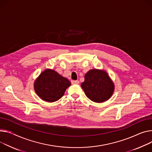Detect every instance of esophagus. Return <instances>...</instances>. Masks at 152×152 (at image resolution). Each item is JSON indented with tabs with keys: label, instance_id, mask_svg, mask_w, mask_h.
<instances>
[{
	"label": "esophagus",
	"instance_id": "1",
	"mask_svg": "<svg viewBox=\"0 0 152 152\" xmlns=\"http://www.w3.org/2000/svg\"><path fill=\"white\" fill-rule=\"evenodd\" d=\"M72 83L73 84H79V81H78V80H72Z\"/></svg>",
	"mask_w": 152,
	"mask_h": 152
}]
</instances>
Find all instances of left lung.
Returning a JSON list of instances; mask_svg holds the SVG:
<instances>
[{"label": "left lung", "mask_w": 152, "mask_h": 152, "mask_svg": "<svg viewBox=\"0 0 152 152\" xmlns=\"http://www.w3.org/2000/svg\"><path fill=\"white\" fill-rule=\"evenodd\" d=\"M80 86L88 98L98 103L110 99L115 90L113 82L107 73L98 69L88 71Z\"/></svg>", "instance_id": "left-lung-1"}]
</instances>
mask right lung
<instances>
[{"label": "right lung", "instance_id": "add662e5", "mask_svg": "<svg viewBox=\"0 0 152 152\" xmlns=\"http://www.w3.org/2000/svg\"><path fill=\"white\" fill-rule=\"evenodd\" d=\"M71 86L66 78L51 69L41 73L34 83V90L42 100L53 102L61 99L66 89Z\"/></svg>", "mask_w": 152, "mask_h": 152}]
</instances>
